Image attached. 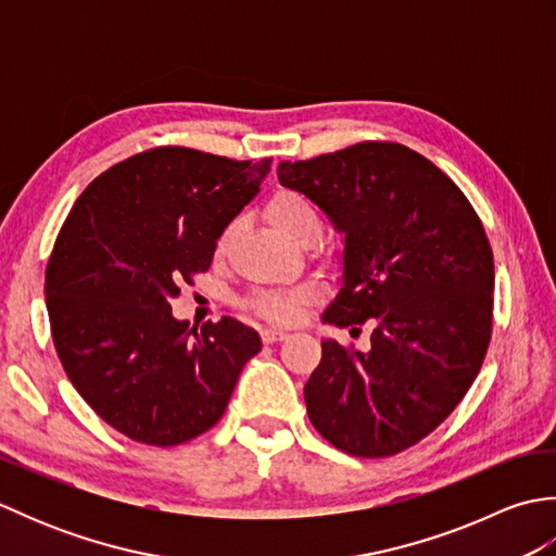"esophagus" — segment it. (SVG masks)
<instances>
[{"instance_id": "obj_1", "label": "esophagus", "mask_w": 556, "mask_h": 556, "mask_svg": "<svg viewBox=\"0 0 556 556\" xmlns=\"http://www.w3.org/2000/svg\"><path fill=\"white\" fill-rule=\"evenodd\" d=\"M260 337H263L265 344H275V341L289 339V332H287V329H281V327H265L263 332H260Z\"/></svg>"}]
</instances>
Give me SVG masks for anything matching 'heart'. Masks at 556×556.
<instances>
[{
	"instance_id": "b5f03b06",
	"label": "heart",
	"mask_w": 556,
	"mask_h": 556,
	"mask_svg": "<svg viewBox=\"0 0 556 556\" xmlns=\"http://www.w3.org/2000/svg\"><path fill=\"white\" fill-rule=\"evenodd\" d=\"M265 212H267V219L271 222V227L289 236V239H293V236H296L308 222H317L313 205L296 191H277L267 200ZM227 236H229V229L219 236L217 253H222L224 245H227ZM315 299H317V287L303 285L287 291H255L253 296L248 299V305H251V308L257 311L260 315L269 317V320L291 323L301 315L303 305H308Z\"/></svg>"
}]
</instances>
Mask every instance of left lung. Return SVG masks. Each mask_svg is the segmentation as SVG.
<instances>
[{"label":"left lung","mask_w":556,"mask_h":556,"mask_svg":"<svg viewBox=\"0 0 556 556\" xmlns=\"http://www.w3.org/2000/svg\"><path fill=\"white\" fill-rule=\"evenodd\" d=\"M277 176L344 233V277L323 323L372 320L365 353L323 339L303 389L308 418L351 456H394L428 437L480 372L492 337L488 233L460 188L399 143L287 160Z\"/></svg>","instance_id":"1"}]
</instances>
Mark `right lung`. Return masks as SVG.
<instances>
[{
  "instance_id": "1",
  "label": "right lung",
  "mask_w": 556,
  "mask_h": 556,
  "mask_svg": "<svg viewBox=\"0 0 556 556\" xmlns=\"http://www.w3.org/2000/svg\"><path fill=\"white\" fill-rule=\"evenodd\" d=\"M269 167L179 146L138 152L80 193L56 236L45 301L59 361L88 406L136 442L207 432L263 349L233 317L188 329L169 301L207 271Z\"/></svg>"
}]
</instances>
